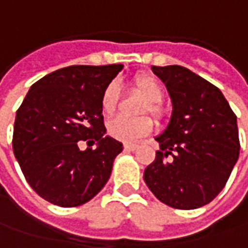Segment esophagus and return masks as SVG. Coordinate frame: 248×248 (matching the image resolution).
Wrapping results in <instances>:
<instances>
[{"instance_id":"34e87169","label":"esophagus","mask_w":248,"mask_h":248,"mask_svg":"<svg viewBox=\"0 0 248 248\" xmlns=\"http://www.w3.org/2000/svg\"><path fill=\"white\" fill-rule=\"evenodd\" d=\"M137 144H134V142H124V148L126 151H134L137 150Z\"/></svg>"}]
</instances>
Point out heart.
Listing matches in <instances>:
<instances>
[{"label": "heart", "instance_id": "1", "mask_svg": "<svg viewBox=\"0 0 248 248\" xmlns=\"http://www.w3.org/2000/svg\"><path fill=\"white\" fill-rule=\"evenodd\" d=\"M134 89L137 90L142 97L145 98V103L141 107V112H150L154 118L159 119L162 116V108L159 103L165 96V90L162 83L151 77V75H139L132 81ZM119 100V90L116 85L111 83L103 90V94L100 98V106L104 115H112L118 107ZM152 130V121L148 116H136V118H124L118 116L111 119L107 124L108 134L115 140L134 141L142 136L148 134Z\"/></svg>", "mask_w": 248, "mask_h": 248}]
</instances>
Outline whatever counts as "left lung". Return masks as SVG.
Returning a JSON list of instances; mask_svg holds the SVG:
<instances>
[{
    "mask_svg": "<svg viewBox=\"0 0 248 248\" xmlns=\"http://www.w3.org/2000/svg\"><path fill=\"white\" fill-rule=\"evenodd\" d=\"M166 85L173 112L155 140L160 150L144 181L170 207L192 210L213 201L239 158L235 112L217 86L181 65H152Z\"/></svg>",
    "mask_w": 248,
    "mask_h": 248,
    "instance_id": "obj_1",
    "label": "left lung"
}]
</instances>
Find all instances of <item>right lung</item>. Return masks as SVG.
I'll use <instances>...</instances> for the list:
<instances>
[{"mask_svg": "<svg viewBox=\"0 0 248 248\" xmlns=\"http://www.w3.org/2000/svg\"><path fill=\"white\" fill-rule=\"evenodd\" d=\"M122 64L70 65L47 74L29 90L16 112L13 154L30 186L60 207L89 202L107 184L124 147L104 136L103 90ZM98 142L96 150L78 144Z\"/></svg>", "mask_w": 248, "mask_h": 248, "instance_id": "add662e5", "label": "right lung"}]
</instances>
